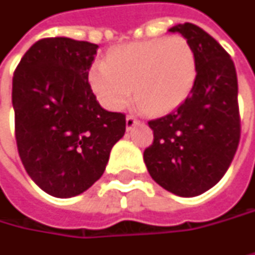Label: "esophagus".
Segmentation results:
<instances>
[{
  "label": "esophagus",
  "mask_w": 255,
  "mask_h": 255,
  "mask_svg": "<svg viewBox=\"0 0 255 255\" xmlns=\"http://www.w3.org/2000/svg\"><path fill=\"white\" fill-rule=\"evenodd\" d=\"M140 121L135 118V117H132V115H128L127 120H126V126H127V129H131V128L134 127V126H137Z\"/></svg>",
  "instance_id": "1"
}]
</instances>
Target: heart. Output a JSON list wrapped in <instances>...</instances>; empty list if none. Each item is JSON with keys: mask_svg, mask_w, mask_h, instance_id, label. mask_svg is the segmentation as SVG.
I'll return each mask as SVG.
<instances>
[{"mask_svg": "<svg viewBox=\"0 0 255 255\" xmlns=\"http://www.w3.org/2000/svg\"><path fill=\"white\" fill-rule=\"evenodd\" d=\"M98 101L121 111L134 99L150 115H166L184 104L197 81V55L182 36L135 42L111 51L89 68Z\"/></svg>", "mask_w": 255, "mask_h": 255, "instance_id": "b5f03b06", "label": "heart"}]
</instances>
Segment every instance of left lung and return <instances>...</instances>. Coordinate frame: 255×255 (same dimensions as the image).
Returning a JSON list of instances; mask_svg holds the SVG:
<instances>
[{
    "label": "left lung",
    "mask_w": 255,
    "mask_h": 255,
    "mask_svg": "<svg viewBox=\"0 0 255 255\" xmlns=\"http://www.w3.org/2000/svg\"><path fill=\"white\" fill-rule=\"evenodd\" d=\"M169 32L181 33L194 48L197 81L179 108L149 121L153 143L143 157L160 187L176 196L196 197L219 182L238 149V80L231 55L203 29L184 23Z\"/></svg>",
    "instance_id": "obj_1"
}]
</instances>
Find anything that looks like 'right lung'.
<instances>
[{
	"instance_id": "obj_1",
	"label": "right lung",
	"mask_w": 255,
	"mask_h": 255,
	"mask_svg": "<svg viewBox=\"0 0 255 255\" xmlns=\"http://www.w3.org/2000/svg\"><path fill=\"white\" fill-rule=\"evenodd\" d=\"M98 48L70 37L40 39L14 71L20 159L36 185L58 198L90 188L126 132V115L105 111L89 84Z\"/></svg>"
}]
</instances>
